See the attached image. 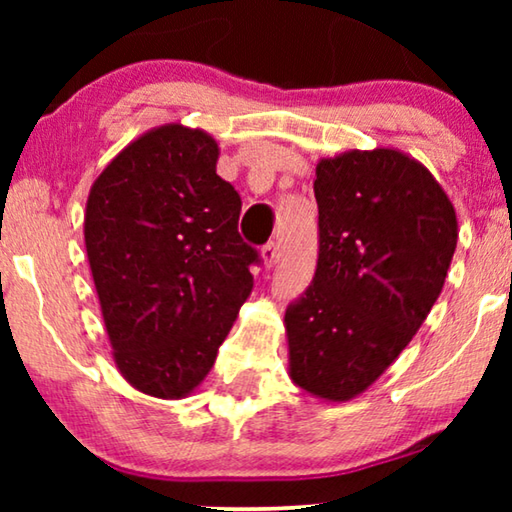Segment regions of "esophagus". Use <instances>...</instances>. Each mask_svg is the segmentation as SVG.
<instances>
[{
    "instance_id": "1",
    "label": "esophagus",
    "mask_w": 512,
    "mask_h": 512,
    "mask_svg": "<svg viewBox=\"0 0 512 512\" xmlns=\"http://www.w3.org/2000/svg\"><path fill=\"white\" fill-rule=\"evenodd\" d=\"M261 258L265 265H275L277 258H279V249H277V242H268L265 247L261 249Z\"/></svg>"
}]
</instances>
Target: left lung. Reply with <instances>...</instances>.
I'll use <instances>...</instances> for the list:
<instances>
[{
    "label": "left lung",
    "instance_id": "left-lung-1",
    "mask_svg": "<svg viewBox=\"0 0 512 512\" xmlns=\"http://www.w3.org/2000/svg\"><path fill=\"white\" fill-rule=\"evenodd\" d=\"M319 261L284 314L291 382L326 403L359 396L398 359L443 291L457 212L408 153L377 146L321 158Z\"/></svg>",
    "mask_w": 512,
    "mask_h": 512
}]
</instances>
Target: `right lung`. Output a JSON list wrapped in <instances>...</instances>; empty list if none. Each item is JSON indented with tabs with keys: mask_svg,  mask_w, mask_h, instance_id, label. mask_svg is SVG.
I'll return each mask as SVG.
<instances>
[{
	"mask_svg": "<svg viewBox=\"0 0 512 512\" xmlns=\"http://www.w3.org/2000/svg\"><path fill=\"white\" fill-rule=\"evenodd\" d=\"M216 160L209 132L165 123L90 186L83 237L104 328L118 373L146 396L193 394L254 289L258 254Z\"/></svg>",
	"mask_w": 512,
	"mask_h": 512,
	"instance_id": "1",
	"label": "right lung"
}]
</instances>
